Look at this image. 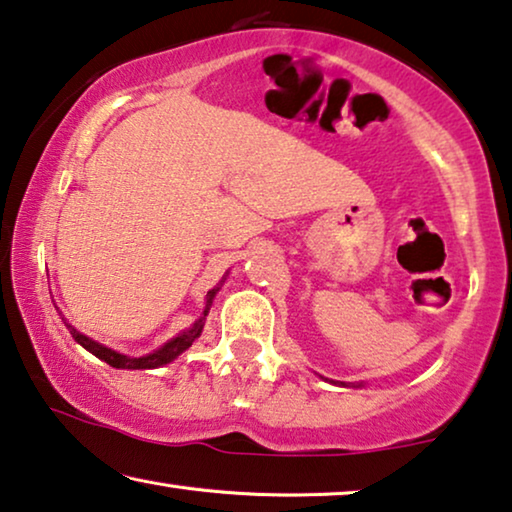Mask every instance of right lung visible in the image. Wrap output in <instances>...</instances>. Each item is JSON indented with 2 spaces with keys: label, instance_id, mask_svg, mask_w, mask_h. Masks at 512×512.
Returning a JSON list of instances; mask_svg holds the SVG:
<instances>
[{
  "label": "right lung",
  "instance_id": "1",
  "mask_svg": "<svg viewBox=\"0 0 512 512\" xmlns=\"http://www.w3.org/2000/svg\"><path fill=\"white\" fill-rule=\"evenodd\" d=\"M214 293H217V288H212V291L207 293V307L203 311V316L198 318V321L191 325L187 332H182V335H177L175 339H170V342L166 346H161L159 351H154L150 355H143V358H129V355L117 353V351H113V348L96 344V342H92L90 337H85L83 332H78L76 328H71V325H69V332H71L73 339H76L80 346L87 348V351H90V353H94L99 360L108 362L110 367H115V369H157L161 365H168L170 360H175L177 355H180L182 351H187V348L194 344L198 337H201L207 309H210V302L214 298Z\"/></svg>",
  "mask_w": 512,
  "mask_h": 512
}]
</instances>
